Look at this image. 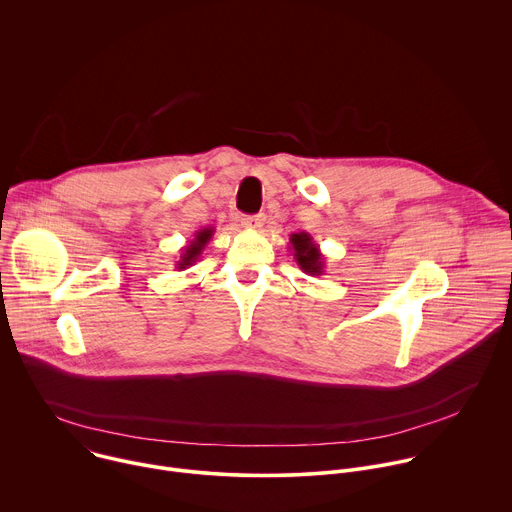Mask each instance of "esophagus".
Instances as JSON below:
<instances>
[{"label": "esophagus", "mask_w": 512, "mask_h": 512, "mask_svg": "<svg viewBox=\"0 0 512 512\" xmlns=\"http://www.w3.org/2000/svg\"><path fill=\"white\" fill-rule=\"evenodd\" d=\"M243 227L245 229H251V231H259L263 225H265V215L259 213V215H249V217H243Z\"/></svg>", "instance_id": "obj_1"}]
</instances>
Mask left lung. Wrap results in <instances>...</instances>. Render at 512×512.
Instances as JSON below:
<instances>
[{
  "mask_svg": "<svg viewBox=\"0 0 512 512\" xmlns=\"http://www.w3.org/2000/svg\"><path fill=\"white\" fill-rule=\"evenodd\" d=\"M291 243V251H293V259L297 261L299 269L307 275H323V267H325V257L319 251V245L313 241V237L309 233H293L289 237Z\"/></svg>",
  "mask_w": 512,
  "mask_h": 512,
  "instance_id": "obj_1",
  "label": "left lung"
}]
</instances>
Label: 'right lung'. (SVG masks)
<instances>
[{
	"label": "right lung",
	"instance_id": "1",
	"mask_svg": "<svg viewBox=\"0 0 512 512\" xmlns=\"http://www.w3.org/2000/svg\"><path fill=\"white\" fill-rule=\"evenodd\" d=\"M213 235H215V229H213V227H205V229L197 231L195 237L181 249V257H179V261H177V269H179V271H185V269H189L191 265H195V261H199L201 253L205 251V247H207V243L213 239Z\"/></svg>",
	"mask_w": 512,
	"mask_h": 512
}]
</instances>
